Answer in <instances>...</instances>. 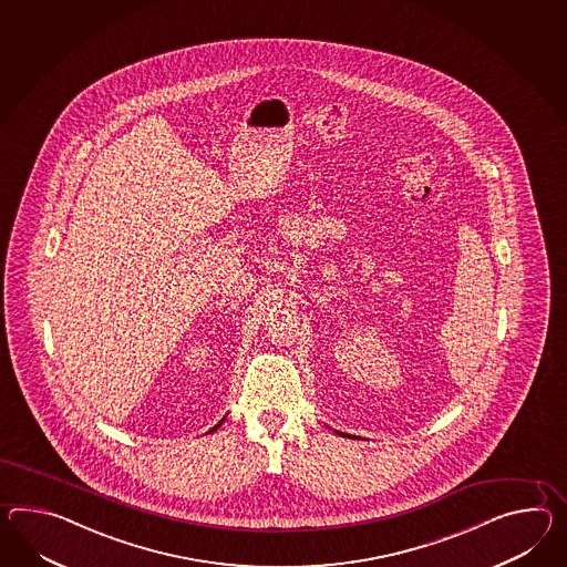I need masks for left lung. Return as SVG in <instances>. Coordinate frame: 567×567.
Returning <instances> with one entry per match:
<instances>
[{
	"mask_svg": "<svg viewBox=\"0 0 567 567\" xmlns=\"http://www.w3.org/2000/svg\"><path fill=\"white\" fill-rule=\"evenodd\" d=\"M338 434H342V432H338ZM342 436H348V434H342ZM350 439V436H348Z\"/></svg>",
	"mask_w": 567,
	"mask_h": 567,
	"instance_id": "left-lung-1",
	"label": "left lung"
}]
</instances>
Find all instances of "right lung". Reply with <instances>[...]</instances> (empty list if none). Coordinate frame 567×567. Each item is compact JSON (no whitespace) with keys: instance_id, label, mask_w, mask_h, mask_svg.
I'll list each match as a JSON object with an SVG mask.
<instances>
[{"instance_id":"right-lung-1","label":"right lung","mask_w":567,"mask_h":567,"mask_svg":"<svg viewBox=\"0 0 567 567\" xmlns=\"http://www.w3.org/2000/svg\"><path fill=\"white\" fill-rule=\"evenodd\" d=\"M223 420H225V417H223ZM223 420H221V422H219V424H217V426H215V429H210V430H208V432H215V430L219 429V426H221V424H223Z\"/></svg>"}]
</instances>
